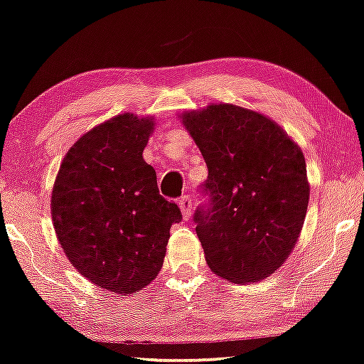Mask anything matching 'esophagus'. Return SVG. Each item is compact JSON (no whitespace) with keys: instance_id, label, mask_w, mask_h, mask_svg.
Listing matches in <instances>:
<instances>
[{"instance_id":"esophagus-1","label":"esophagus","mask_w":364,"mask_h":364,"mask_svg":"<svg viewBox=\"0 0 364 364\" xmlns=\"http://www.w3.org/2000/svg\"><path fill=\"white\" fill-rule=\"evenodd\" d=\"M178 205H181V210H182L183 219H189L191 214H192V200H191V196H189V194L182 196L181 200H178Z\"/></svg>"}]
</instances>
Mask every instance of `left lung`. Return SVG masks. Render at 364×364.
Masks as SVG:
<instances>
[{"label": "left lung", "mask_w": 364, "mask_h": 364, "mask_svg": "<svg viewBox=\"0 0 364 364\" xmlns=\"http://www.w3.org/2000/svg\"><path fill=\"white\" fill-rule=\"evenodd\" d=\"M208 165L194 213L205 262L248 284L268 277L297 243L309 204L306 159L267 116L232 105L183 114Z\"/></svg>", "instance_id": "obj_1"}]
</instances>
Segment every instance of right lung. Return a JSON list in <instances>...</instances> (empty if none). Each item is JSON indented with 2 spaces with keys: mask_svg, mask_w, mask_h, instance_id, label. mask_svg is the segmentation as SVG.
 Returning <instances> with one entry per match:
<instances>
[{
  "mask_svg": "<svg viewBox=\"0 0 364 364\" xmlns=\"http://www.w3.org/2000/svg\"><path fill=\"white\" fill-rule=\"evenodd\" d=\"M150 118L119 114L67 151L52 191L58 243L75 270L100 289L133 294L160 272L178 205L160 196L143 160Z\"/></svg>",
  "mask_w": 364,
  "mask_h": 364,
  "instance_id": "add662e5",
  "label": "right lung"
}]
</instances>
